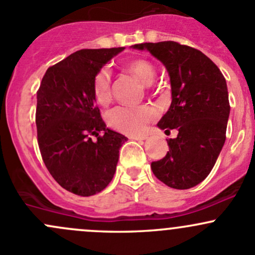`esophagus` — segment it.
<instances>
[{"mask_svg":"<svg viewBox=\"0 0 255 255\" xmlns=\"http://www.w3.org/2000/svg\"><path fill=\"white\" fill-rule=\"evenodd\" d=\"M131 138H132V140L143 141V140H146V138H147V136H146V135H142V136H131Z\"/></svg>","mask_w":255,"mask_h":255,"instance_id":"obj_1","label":"esophagus"}]
</instances>
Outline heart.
I'll return each mask as SVG.
<instances>
[{"label": "heart", "instance_id": "obj_1", "mask_svg": "<svg viewBox=\"0 0 255 255\" xmlns=\"http://www.w3.org/2000/svg\"><path fill=\"white\" fill-rule=\"evenodd\" d=\"M125 69L146 86L152 85L157 76L156 67L143 59L128 62ZM93 94L99 106H108L112 101V75L107 67L99 70L94 76ZM156 115V110L151 106H119L109 110L107 114V123L110 128L123 133L138 135L143 132L147 124L152 122Z\"/></svg>", "mask_w": 255, "mask_h": 255}]
</instances>
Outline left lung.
Instances as JSON below:
<instances>
[{"mask_svg": "<svg viewBox=\"0 0 255 255\" xmlns=\"http://www.w3.org/2000/svg\"><path fill=\"white\" fill-rule=\"evenodd\" d=\"M131 48L159 60L170 81L172 103L157 127L177 128L178 135L168 138L169 151L152 162V172L170 188H193L210 174L225 145L231 108L224 75L205 54L175 41Z\"/></svg>", "mask_w": 255, "mask_h": 255, "instance_id": "8db88e82", "label": "left lung"}]
</instances>
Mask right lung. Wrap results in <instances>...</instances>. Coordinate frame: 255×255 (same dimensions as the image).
I'll return each instance as SVG.
<instances>
[{
    "mask_svg": "<svg viewBox=\"0 0 255 255\" xmlns=\"http://www.w3.org/2000/svg\"><path fill=\"white\" fill-rule=\"evenodd\" d=\"M124 49L73 52L46 70L36 93L43 161L52 178L76 195L91 196L107 188L117 170L120 147L128 140L107 128L93 94L96 73Z\"/></svg>",
    "mask_w": 255,
    "mask_h": 255,
    "instance_id": "add662e5",
    "label": "right lung"
}]
</instances>
